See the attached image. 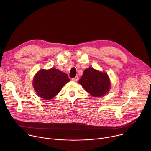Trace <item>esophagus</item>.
<instances>
[{
    "label": "esophagus",
    "instance_id": "esophagus-1",
    "mask_svg": "<svg viewBox=\"0 0 151 151\" xmlns=\"http://www.w3.org/2000/svg\"><path fill=\"white\" fill-rule=\"evenodd\" d=\"M78 79H79V77L78 76H75V78H72V81H77L78 80Z\"/></svg>",
    "mask_w": 151,
    "mask_h": 151
}]
</instances>
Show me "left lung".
Returning <instances> with one entry per match:
<instances>
[{"label":"left lung","mask_w":151,"mask_h":151,"mask_svg":"<svg viewBox=\"0 0 151 151\" xmlns=\"http://www.w3.org/2000/svg\"><path fill=\"white\" fill-rule=\"evenodd\" d=\"M79 83L93 97H101L108 93L111 88V82L107 73L97 70L93 68L83 71Z\"/></svg>","instance_id":"obj_1"}]
</instances>
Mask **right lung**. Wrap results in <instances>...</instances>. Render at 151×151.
<instances>
[{"mask_svg":"<svg viewBox=\"0 0 151 151\" xmlns=\"http://www.w3.org/2000/svg\"><path fill=\"white\" fill-rule=\"evenodd\" d=\"M70 81L67 74L58 69H42L35 75L33 88L37 94L45 100H50L57 95L63 86Z\"/></svg>","mask_w":151,"mask_h":151,"instance_id":"obj_1","label":"right lung"}]
</instances>
